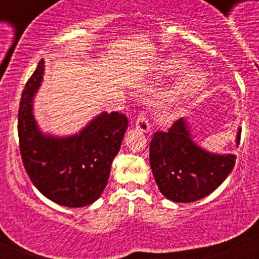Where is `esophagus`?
<instances>
[{
  "label": "esophagus",
  "mask_w": 259,
  "mask_h": 259,
  "mask_svg": "<svg viewBox=\"0 0 259 259\" xmlns=\"http://www.w3.org/2000/svg\"><path fill=\"white\" fill-rule=\"evenodd\" d=\"M135 125H136L137 130L141 132H149L150 131L149 118H148V115H146L145 111H140V113H139Z\"/></svg>",
  "instance_id": "esophagus-1"
}]
</instances>
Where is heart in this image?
<instances>
[{
	"label": "heart",
	"instance_id": "obj_1",
	"mask_svg": "<svg viewBox=\"0 0 259 259\" xmlns=\"http://www.w3.org/2000/svg\"><path fill=\"white\" fill-rule=\"evenodd\" d=\"M188 66V62L180 57H172L167 59L163 65V70L166 74H175L180 72ZM206 85V75L201 70L188 71L176 85V92L182 96H193L198 93L203 87Z\"/></svg>",
	"mask_w": 259,
	"mask_h": 259
}]
</instances>
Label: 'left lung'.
<instances>
[{
	"label": "left lung",
	"mask_w": 259,
	"mask_h": 259,
	"mask_svg": "<svg viewBox=\"0 0 259 259\" xmlns=\"http://www.w3.org/2000/svg\"><path fill=\"white\" fill-rule=\"evenodd\" d=\"M241 130L237 132L240 143ZM149 159L155 183L164 197L193 202L206 197L226 180L236 161L235 154H211L192 141L188 125L175 120L168 131L154 132Z\"/></svg>",
	"instance_id": "left-lung-1"
}]
</instances>
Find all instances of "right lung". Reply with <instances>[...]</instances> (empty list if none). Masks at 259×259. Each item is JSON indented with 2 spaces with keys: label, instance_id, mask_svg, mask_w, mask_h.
Wrapping results in <instances>:
<instances>
[{
  "label": "right lung",
  "instance_id": "add662e5",
  "mask_svg": "<svg viewBox=\"0 0 259 259\" xmlns=\"http://www.w3.org/2000/svg\"><path fill=\"white\" fill-rule=\"evenodd\" d=\"M42 74L41 59L20 97L18 136L23 164L33 185L53 202L67 207L87 206L106 187L128 119L118 111L102 113L79 135L67 139L44 136L32 114V100Z\"/></svg>",
  "mask_w": 259,
  "mask_h": 259
}]
</instances>
